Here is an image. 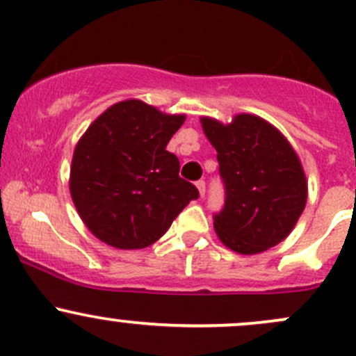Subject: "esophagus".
<instances>
[{"label": "esophagus", "instance_id": "obj_1", "mask_svg": "<svg viewBox=\"0 0 356 356\" xmlns=\"http://www.w3.org/2000/svg\"><path fill=\"white\" fill-rule=\"evenodd\" d=\"M197 188H198V193H200V197H205V181L204 179H198Z\"/></svg>", "mask_w": 356, "mask_h": 356}]
</instances>
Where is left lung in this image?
Wrapping results in <instances>:
<instances>
[{"instance_id": "1", "label": "left lung", "mask_w": 356, "mask_h": 356, "mask_svg": "<svg viewBox=\"0 0 356 356\" xmlns=\"http://www.w3.org/2000/svg\"><path fill=\"white\" fill-rule=\"evenodd\" d=\"M217 151L225 185L224 209L213 229L224 246L258 254L277 246L296 227L307 202V179L286 137L265 118L238 113L231 124L200 118Z\"/></svg>"}]
</instances>
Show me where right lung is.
<instances>
[{"instance_id": "1", "label": "right lung", "mask_w": 356, "mask_h": 356, "mask_svg": "<svg viewBox=\"0 0 356 356\" xmlns=\"http://www.w3.org/2000/svg\"><path fill=\"white\" fill-rule=\"evenodd\" d=\"M185 118L132 98L108 106L86 129L72 154L70 192L95 238L117 250H143L198 198L166 151Z\"/></svg>"}]
</instances>
